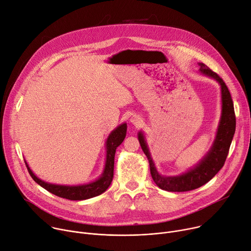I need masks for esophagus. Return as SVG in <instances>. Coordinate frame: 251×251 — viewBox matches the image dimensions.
I'll use <instances>...</instances> for the list:
<instances>
[{
    "mask_svg": "<svg viewBox=\"0 0 251 251\" xmlns=\"http://www.w3.org/2000/svg\"><path fill=\"white\" fill-rule=\"evenodd\" d=\"M130 122L134 125V126H136V127H138V126H141L142 125V118L140 117V116H138V115H133V116H131V118H130Z\"/></svg>",
    "mask_w": 251,
    "mask_h": 251,
    "instance_id": "1",
    "label": "esophagus"
}]
</instances>
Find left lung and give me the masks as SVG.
<instances>
[{
	"label": "left lung",
	"mask_w": 251,
	"mask_h": 251,
	"mask_svg": "<svg viewBox=\"0 0 251 251\" xmlns=\"http://www.w3.org/2000/svg\"><path fill=\"white\" fill-rule=\"evenodd\" d=\"M199 73L215 80L221 91V116L217 127L215 139L201 160L186 172L176 176L161 175L156 169L144 133H138V140L150 165V172L155 184L163 190L171 192H184L196 189L210 181L223 167L229 147L235 133V114L233 102L228 88L223 80L207 66L198 63Z\"/></svg>",
	"instance_id": "obj_1"
}]
</instances>
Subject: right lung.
I'll return each instance as SVG.
<instances>
[{
	"label": "right lung",
	"mask_w": 251,
	"mask_h": 251,
	"mask_svg": "<svg viewBox=\"0 0 251 251\" xmlns=\"http://www.w3.org/2000/svg\"><path fill=\"white\" fill-rule=\"evenodd\" d=\"M127 131V124L123 123L119 125L117 128L114 129L108 136L106 140V160L104 170L101 176L89 183L80 184V185H61V184H53L49 182L43 181L38 178L34 172L29 167L27 161L25 160L26 166L31 177L35 182L46 189L47 191L55 194L56 196L66 198L69 200H85L98 196L105 192L110 186L113 180V172H114V157L117 147L123 142Z\"/></svg>",
	"instance_id": "right-lung-1"
}]
</instances>
